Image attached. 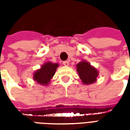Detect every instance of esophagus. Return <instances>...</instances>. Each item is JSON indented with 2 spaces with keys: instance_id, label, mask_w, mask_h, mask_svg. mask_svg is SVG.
<instances>
[{
  "instance_id": "34e87169",
  "label": "esophagus",
  "mask_w": 130,
  "mask_h": 130,
  "mask_svg": "<svg viewBox=\"0 0 130 130\" xmlns=\"http://www.w3.org/2000/svg\"><path fill=\"white\" fill-rule=\"evenodd\" d=\"M62 63H63V65H65V66H68V65H69V64H70V63H69V61H68V60L64 61V62H62Z\"/></svg>"
}]
</instances>
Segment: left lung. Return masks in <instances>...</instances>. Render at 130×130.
Segmentation results:
<instances>
[{"label":"left lung","mask_w":130,"mask_h":130,"mask_svg":"<svg viewBox=\"0 0 130 130\" xmlns=\"http://www.w3.org/2000/svg\"><path fill=\"white\" fill-rule=\"evenodd\" d=\"M76 71L79 74V78L85 85L95 83L99 74L97 69L86 60H82L76 65Z\"/></svg>","instance_id":"1"}]
</instances>
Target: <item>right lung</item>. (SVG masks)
<instances>
[{"instance_id":"obj_1","label":"right lung","mask_w":130,"mask_h":130,"mask_svg":"<svg viewBox=\"0 0 130 130\" xmlns=\"http://www.w3.org/2000/svg\"><path fill=\"white\" fill-rule=\"evenodd\" d=\"M58 63L48 62L42 65L40 70H37L33 74V79L37 84L42 86H47L53 78L57 68Z\"/></svg>"}]
</instances>
